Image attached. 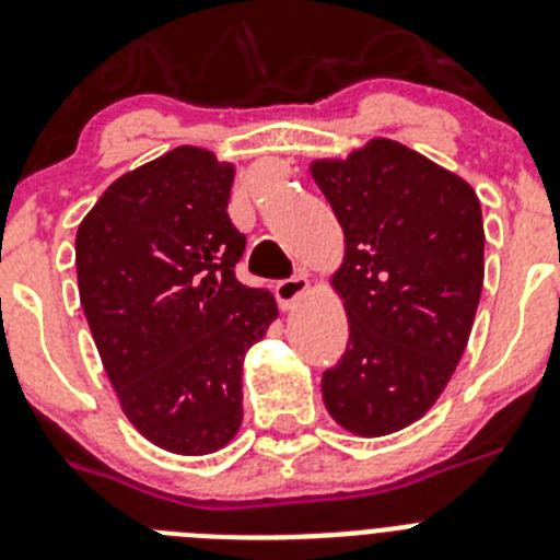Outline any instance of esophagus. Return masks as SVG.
Masks as SVG:
<instances>
[{
    "label": "esophagus",
    "mask_w": 560,
    "mask_h": 560,
    "mask_svg": "<svg viewBox=\"0 0 560 560\" xmlns=\"http://www.w3.org/2000/svg\"><path fill=\"white\" fill-rule=\"evenodd\" d=\"M307 289H311V280H307L305 275H291V277H285V280H277L275 294H277V300H280V305L294 307V302L300 300Z\"/></svg>",
    "instance_id": "obj_1"
}]
</instances>
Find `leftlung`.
Returning <instances> with one entry per match:
<instances>
[{
  "label": "left lung",
  "mask_w": 560,
  "mask_h": 560,
  "mask_svg": "<svg viewBox=\"0 0 560 560\" xmlns=\"http://www.w3.org/2000/svg\"><path fill=\"white\" fill-rule=\"evenodd\" d=\"M311 174L347 244L332 285L350 341L322 374V399L350 433H397L433 408L469 341L483 291L478 194L388 138Z\"/></svg>",
  "instance_id": "left-lung-1"
}]
</instances>
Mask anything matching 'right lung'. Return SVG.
<instances>
[{"label": "right lung", "instance_id": "obj_1", "mask_svg": "<svg viewBox=\"0 0 560 560\" xmlns=\"http://www.w3.org/2000/svg\"><path fill=\"white\" fill-rule=\"evenodd\" d=\"M233 163L177 147L127 172L77 230V285L121 410L177 455L241 428V363L277 316L238 283L246 238L228 217Z\"/></svg>", "mask_w": 560, "mask_h": 560}]
</instances>
